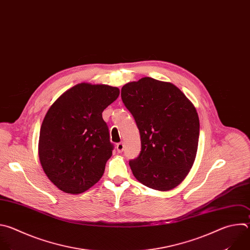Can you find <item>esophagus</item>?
I'll use <instances>...</instances> for the list:
<instances>
[{"label": "esophagus", "mask_w": 250, "mask_h": 250, "mask_svg": "<svg viewBox=\"0 0 250 250\" xmlns=\"http://www.w3.org/2000/svg\"><path fill=\"white\" fill-rule=\"evenodd\" d=\"M116 148H117V152L118 153H122L123 152V149H124V143H118L117 145H116Z\"/></svg>", "instance_id": "1"}]
</instances>
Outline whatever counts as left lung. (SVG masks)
<instances>
[{
	"instance_id": "8db88e82",
	"label": "left lung",
	"mask_w": 250,
	"mask_h": 250,
	"mask_svg": "<svg viewBox=\"0 0 250 250\" xmlns=\"http://www.w3.org/2000/svg\"><path fill=\"white\" fill-rule=\"evenodd\" d=\"M121 98L141 136L140 155L129 162L134 176L152 189L176 187L197 153L200 124L195 107L174 84L148 77L123 85Z\"/></svg>"
}]
</instances>
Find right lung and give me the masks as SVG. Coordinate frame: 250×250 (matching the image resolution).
Instances as JSON below:
<instances>
[{
	"label": "right lung",
	"instance_id": "1",
	"mask_svg": "<svg viewBox=\"0 0 250 250\" xmlns=\"http://www.w3.org/2000/svg\"><path fill=\"white\" fill-rule=\"evenodd\" d=\"M118 95L117 87L83 83L64 92L47 111L40 128L39 159L60 190L83 193L102 178L114 147L103 112Z\"/></svg>",
	"mask_w": 250,
	"mask_h": 250
}]
</instances>
